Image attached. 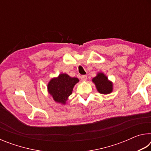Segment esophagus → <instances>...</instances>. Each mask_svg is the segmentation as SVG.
<instances>
[{
	"label": "esophagus",
	"instance_id": "34e87169",
	"mask_svg": "<svg viewBox=\"0 0 151 151\" xmlns=\"http://www.w3.org/2000/svg\"><path fill=\"white\" fill-rule=\"evenodd\" d=\"M81 81H87V76L86 75H83L81 76Z\"/></svg>",
	"mask_w": 151,
	"mask_h": 151
}]
</instances>
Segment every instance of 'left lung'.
Segmentation results:
<instances>
[{
    "instance_id": "8db88e82",
    "label": "left lung",
    "mask_w": 151,
    "mask_h": 151,
    "mask_svg": "<svg viewBox=\"0 0 151 151\" xmlns=\"http://www.w3.org/2000/svg\"><path fill=\"white\" fill-rule=\"evenodd\" d=\"M95 85L97 91L103 94H108L113 91V83L109 80L107 76L103 73H98L95 77L92 79Z\"/></svg>"
}]
</instances>
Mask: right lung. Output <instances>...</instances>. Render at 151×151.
Instances as JSON below:
<instances>
[{
    "label": "right lung",
    "mask_w": 151,
    "mask_h": 151,
    "mask_svg": "<svg viewBox=\"0 0 151 151\" xmlns=\"http://www.w3.org/2000/svg\"><path fill=\"white\" fill-rule=\"evenodd\" d=\"M79 79L71 77L66 73H60L57 77L50 79L47 85L48 94L52 97L55 103L65 104L68 97L73 93V88Z\"/></svg>",
    "instance_id": "1"
}]
</instances>
